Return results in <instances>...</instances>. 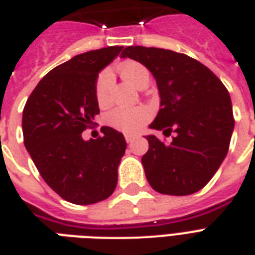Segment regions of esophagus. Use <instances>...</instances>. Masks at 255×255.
<instances>
[{
	"label": "esophagus",
	"mask_w": 255,
	"mask_h": 255,
	"mask_svg": "<svg viewBox=\"0 0 255 255\" xmlns=\"http://www.w3.org/2000/svg\"><path fill=\"white\" fill-rule=\"evenodd\" d=\"M124 139H126V141H127V143H132V141L133 140H136V139H137V136L136 135H124Z\"/></svg>",
	"instance_id": "34e87169"
}]
</instances>
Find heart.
<instances>
[{"label": "heart", "mask_w": 255, "mask_h": 255, "mask_svg": "<svg viewBox=\"0 0 255 255\" xmlns=\"http://www.w3.org/2000/svg\"><path fill=\"white\" fill-rule=\"evenodd\" d=\"M119 73L124 80L136 88H139L144 81L149 80L148 71L145 69L144 65L136 61H127L122 64L119 67ZM95 93L99 106L106 107L110 104L111 93H112V76L110 71L106 69L97 76ZM149 118H151V112L145 107L139 106L133 108L118 107L107 114V123L119 131L136 132L148 122Z\"/></svg>", "instance_id": "obj_1"}]
</instances>
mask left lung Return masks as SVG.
<instances>
[{
	"label": "left lung",
	"instance_id": "8db88e82",
	"mask_svg": "<svg viewBox=\"0 0 255 255\" xmlns=\"http://www.w3.org/2000/svg\"><path fill=\"white\" fill-rule=\"evenodd\" d=\"M122 57L136 60L156 79L160 110L149 126L174 132L166 144L147 136L145 176L155 191L190 195L209 183L226 158L234 116L226 87L209 68L187 54L145 46H126Z\"/></svg>",
	"mask_w": 255,
	"mask_h": 255
}]
</instances>
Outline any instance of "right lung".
I'll use <instances>...</instances> for the list:
<instances>
[{
    "label": "right lung",
    "mask_w": 255,
    "mask_h": 255,
    "mask_svg": "<svg viewBox=\"0 0 255 255\" xmlns=\"http://www.w3.org/2000/svg\"><path fill=\"white\" fill-rule=\"evenodd\" d=\"M108 46L77 54L42 77L22 112L24 144L54 192L75 205L107 199L118 184V166L127 143L122 132L102 127L103 136L83 139L100 114L99 72L122 52Z\"/></svg>",
    "instance_id": "add662e5"
}]
</instances>
